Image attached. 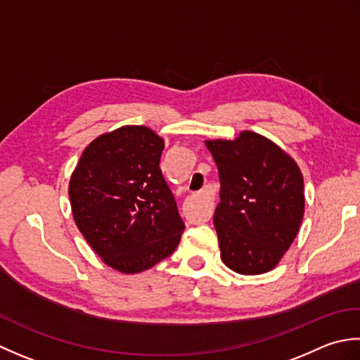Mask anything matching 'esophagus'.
Wrapping results in <instances>:
<instances>
[{
  "label": "esophagus",
  "instance_id": "34e87169",
  "mask_svg": "<svg viewBox=\"0 0 360 360\" xmlns=\"http://www.w3.org/2000/svg\"><path fill=\"white\" fill-rule=\"evenodd\" d=\"M195 199L200 202V207H202V219L203 221H208L211 217V212H212V200H211V193L208 186H205L202 191L195 194Z\"/></svg>",
  "mask_w": 360,
  "mask_h": 360
}]
</instances>
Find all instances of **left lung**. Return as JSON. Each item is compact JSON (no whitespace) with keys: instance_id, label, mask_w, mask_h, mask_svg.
<instances>
[{"instance_id":"8db88e82","label":"left lung","mask_w":360,"mask_h":360,"mask_svg":"<svg viewBox=\"0 0 360 360\" xmlns=\"http://www.w3.org/2000/svg\"><path fill=\"white\" fill-rule=\"evenodd\" d=\"M221 180L214 226L226 267L261 275L278 266L304 216L303 174L272 139L250 130L207 139Z\"/></svg>"}]
</instances>
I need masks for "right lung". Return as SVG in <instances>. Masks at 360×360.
Instances as JSON below:
<instances>
[{"label": "right lung", "instance_id": "add662e5", "mask_svg": "<svg viewBox=\"0 0 360 360\" xmlns=\"http://www.w3.org/2000/svg\"><path fill=\"white\" fill-rule=\"evenodd\" d=\"M163 149L152 129L122 126L94 138L71 174L72 219L116 272L149 270L172 255L185 230L160 169Z\"/></svg>", "mask_w": 360, "mask_h": 360}]
</instances>
